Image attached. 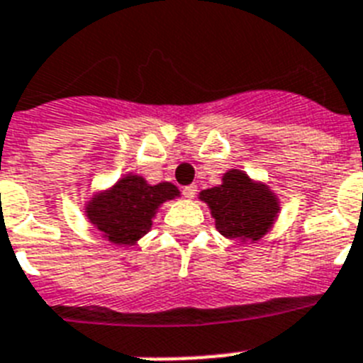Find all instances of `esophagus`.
I'll return each instance as SVG.
<instances>
[{
	"mask_svg": "<svg viewBox=\"0 0 363 363\" xmlns=\"http://www.w3.org/2000/svg\"><path fill=\"white\" fill-rule=\"evenodd\" d=\"M196 194H197V186H196V184H190V186L182 188V196L188 197V199H191V197H196Z\"/></svg>",
	"mask_w": 363,
	"mask_h": 363,
	"instance_id": "1",
	"label": "esophagus"
}]
</instances>
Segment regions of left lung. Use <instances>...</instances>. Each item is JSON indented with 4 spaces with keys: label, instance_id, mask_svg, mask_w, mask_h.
<instances>
[{
    "label": "left lung",
    "instance_id": "1",
    "mask_svg": "<svg viewBox=\"0 0 363 363\" xmlns=\"http://www.w3.org/2000/svg\"><path fill=\"white\" fill-rule=\"evenodd\" d=\"M201 199L210 206L219 233L243 242L260 240L279 212L277 197L269 188L255 184L240 169L225 173L219 186L201 191Z\"/></svg>",
    "mask_w": 363,
    "mask_h": 363
}]
</instances>
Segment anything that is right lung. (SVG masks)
<instances>
[{
  "label": "right lung",
  "mask_w": 363,
  "mask_h": 363,
  "mask_svg": "<svg viewBox=\"0 0 363 363\" xmlns=\"http://www.w3.org/2000/svg\"><path fill=\"white\" fill-rule=\"evenodd\" d=\"M177 196L179 190L172 182L151 186L142 177L127 175L108 191L92 197L86 214L108 242L133 245L151 228L158 206Z\"/></svg>",
  "instance_id": "add662e5"
}]
</instances>
